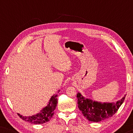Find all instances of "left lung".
I'll use <instances>...</instances> for the list:
<instances>
[{
    "instance_id": "1",
    "label": "left lung",
    "mask_w": 133,
    "mask_h": 133,
    "mask_svg": "<svg viewBox=\"0 0 133 133\" xmlns=\"http://www.w3.org/2000/svg\"><path fill=\"white\" fill-rule=\"evenodd\" d=\"M77 98L78 107L83 116L88 121L98 122L113 116L122 104L125 97L116 103H104L85 99L79 92L77 94Z\"/></svg>"
}]
</instances>
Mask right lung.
<instances>
[{"label":"right lung","instance_id":"obj_1","mask_svg":"<svg viewBox=\"0 0 133 133\" xmlns=\"http://www.w3.org/2000/svg\"><path fill=\"white\" fill-rule=\"evenodd\" d=\"M57 94L52 96L50 100L48 105L45 107L40 113L30 116V117H25V116L20 115L19 114H17L18 116L23 121L34 123V124H42V123L47 122L54 115V111L57 104Z\"/></svg>","mask_w":133,"mask_h":133}]
</instances>
